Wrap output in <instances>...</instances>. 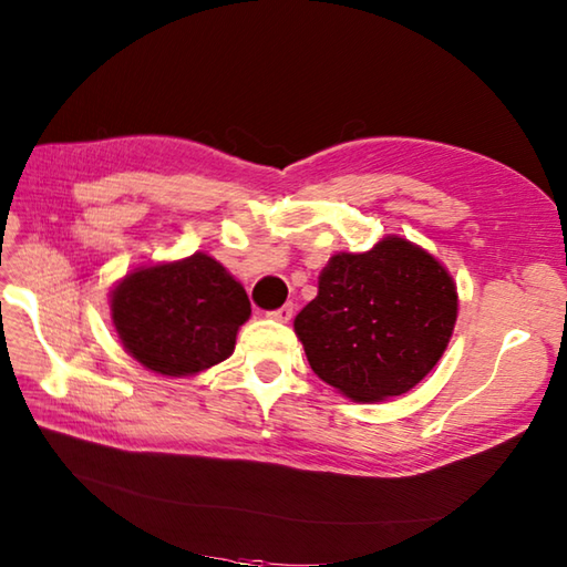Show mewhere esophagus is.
I'll return each instance as SVG.
<instances>
[{
  "mask_svg": "<svg viewBox=\"0 0 567 567\" xmlns=\"http://www.w3.org/2000/svg\"><path fill=\"white\" fill-rule=\"evenodd\" d=\"M292 315H295V305L292 302H287V305H282L280 309H275V311H268V317L270 319H275V321H290L292 319Z\"/></svg>",
  "mask_w": 567,
  "mask_h": 567,
  "instance_id": "obj_1",
  "label": "esophagus"
}]
</instances>
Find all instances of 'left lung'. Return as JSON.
<instances>
[{"label":"left lung","mask_w":567,"mask_h":567,"mask_svg":"<svg viewBox=\"0 0 567 567\" xmlns=\"http://www.w3.org/2000/svg\"><path fill=\"white\" fill-rule=\"evenodd\" d=\"M451 275L404 238L333 256L295 331L317 375L355 402L404 394L439 363L455 327Z\"/></svg>","instance_id":"obj_1"}]
</instances>
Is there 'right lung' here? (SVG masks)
I'll return each instance as SVG.
<instances>
[{"label":"right lung","mask_w":567,"mask_h":567,"mask_svg":"<svg viewBox=\"0 0 567 567\" xmlns=\"http://www.w3.org/2000/svg\"><path fill=\"white\" fill-rule=\"evenodd\" d=\"M248 317L244 287L204 252L141 268L112 292V319L126 351L173 378L195 375L231 355Z\"/></svg>","instance_id":"right-lung-1"}]
</instances>
